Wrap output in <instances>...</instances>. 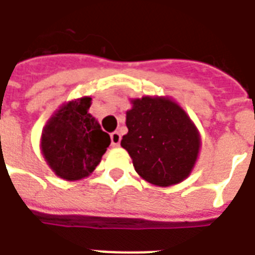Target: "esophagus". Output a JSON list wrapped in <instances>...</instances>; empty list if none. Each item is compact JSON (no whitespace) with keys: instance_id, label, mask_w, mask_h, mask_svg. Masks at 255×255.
<instances>
[{"instance_id":"obj_1","label":"esophagus","mask_w":255,"mask_h":255,"mask_svg":"<svg viewBox=\"0 0 255 255\" xmlns=\"http://www.w3.org/2000/svg\"><path fill=\"white\" fill-rule=\"evenodd\" d=\"M120 140H122V135L118 132V131H115V132L111 133V142H112V146L118 147L120 144Z\"/></svg>"}]
</instances>
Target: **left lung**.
Segmentation results:
<instances>
[{
	"label": "left lung",
	"mask_w": 255,
	"mask_h": 255,
	"mask_svg": "<svg viewBox=\"0 0 255 255\" xmlns=\"http://www.w3.org/2000/svg\"><path fill=\"white\" fill-rule=\"evenodd\" d=\"M128 132L122 147L143 180L155 186L180 184L189 177L199 156L201 137L188 113L170 97L131 99Z\"/></svg>",
	"instance_id": "obj_1"
}]
</instances>
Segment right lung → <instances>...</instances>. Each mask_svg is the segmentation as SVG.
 I'll use <instances>...</instances> for the list:
<instances>
[{
  "label": "right lung",
  "mask_w": 255,
  "mask_h": 255,
  "mask_svg": "<svg viewBox=\"0 0 255 255\" xmlns=\"http://www.w3.org/2000/svg\"><path fill=\"white\" fill-rule=\"evenodd\" d=\"M90 105L89 96L62 104L41 132L40 150L47 165L66 181L89 177L111 144L108 133L89 113Z\"/></svg>",
  "instance_id": "1"
}]
</instances>
